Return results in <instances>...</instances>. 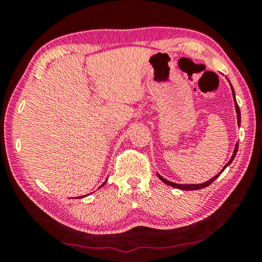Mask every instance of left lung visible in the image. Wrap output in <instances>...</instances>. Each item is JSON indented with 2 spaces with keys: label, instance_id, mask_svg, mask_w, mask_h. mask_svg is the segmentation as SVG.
Listing matches in <instances>:
<instances>
[{
  "label": "left lung",
  "instance_id": "8db88e82",
  "mask_svg": "<svg viewBox=\"0 0 262 262\" xmlns=\"http://www.w3.org/2000/svg\"><path fill=\"white\" fill-rule=\"evenodd\" d=\"M231 89H232V86H231ZM232 95H233V98H234V91H233V89H232ZM234 106H236V111H237L238 125H241V110H239V107H238V104H237V101H236V98H234ZM237 150H238V143L236 144V148H234V151H233V155H232L231 159H230V161L227 163V165H225V166L223 167V170L229 165L230 163H231V162L233 161V158H234V156H236V154H237ZM223 170H222L219 174L215 176L214 178H211L210 180H208L207 183H203V184H200V185H179V184L171 183V181L164 179L163 177H161L159 174H158V177H159V179H161V180L163 181V183H165L166 185H170V186H172V187H176V188H179V189H184V190H195V189H200V188H203V187H207V186H209V185L212 183V181L216 180L217 177H219V176L222 173V172H223Z\"/></svg>",
  "mask_w": 262,
  "mask_h": 262
}]
</instances>
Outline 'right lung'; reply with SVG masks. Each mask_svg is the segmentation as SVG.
Returning a JSON list of instances; mask_svg holds the SVG:
<instances>
[{"label":"right lung","mask_w":262,"mask_h":262,"mask_svg":"<svg viewBox=\"0 0 262 262\" xmlns=\"http://www.w3.org/2000/svg\"><path fill=\"white\" fill-rule=\"evenodd\" d=\"M104 184H105V183H104ZM104 184H103V185H104ZM103 185H101V186H103ZM81 198H83V196H81Z\"/></svg>","instance_id":"right-lung-1"}]
</instances>
